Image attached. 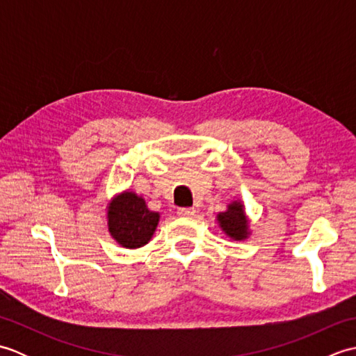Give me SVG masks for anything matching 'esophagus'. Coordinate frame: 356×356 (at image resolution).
I'll return each instance as SVG.
<instances>
[{
  "label": "esophagus",
  "mask_w": 356,
  "mask_h": 356,
  "mask_svg": "<svg viewBox=\"0 0 356 356\" xmlns=\"http://www.w3.org/2000/svg\"><path fill=\"white\" fill-rule=\"evenodd\" d=\"M177 214L182 217H193L195 214V209L194 208H179Z\"/></svg>",
  "instance_id": "esophagus-1"
}]
</instances>
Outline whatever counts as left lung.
I'll use <instances>...</instances> for the list:
<instances>
[{"label": "left lung", "mask_w": 356, "mask_h": 356, "mask_svg": "<svg viewBox=\"0 0 356 356\" xmlns=\"http://www.w3.org/2000/svg\"><path fill=\"white\" fill-rule=\"evenodd\" d=\"M217 218H218V223L222 226V229L228 234L231 238H236V240L246 238L248 220H246V216L241 203L232 202L228 207V211L218 214Z\"/></svg>", "instance_id": "1"}]
</instances>
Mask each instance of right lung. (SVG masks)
<instances>
[{"label": "right lung", "mask_w": 356, "mask_h": 356, "mask_svg": "<svg viewBox=\"0 0 356 356\" xmlns=\"http://www.w3.org/2000/svg\"><path fill=\"white\" fill-rule=\"evenodd\" d=\"M159 214L149 211L145 200L133 193L120 194L108 207V231L119 245L134 249L148 243Z\"/></svg>", "instance_id": "1"}]
</instances>
